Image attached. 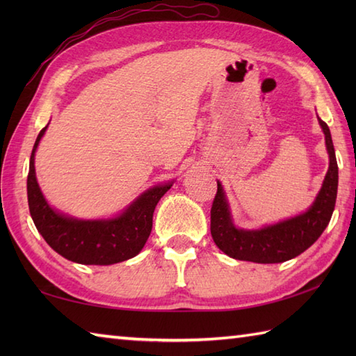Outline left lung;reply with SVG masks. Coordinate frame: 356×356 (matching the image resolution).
<instances>
[{
	"mask_svg": "<svg viewBox=\"0 0 356 356\" xmlns=\"http://www.w3.org/2000/svg\"><path fill=\"white\" fill-rule=\"evenodd\" d=\"M329 154V170L312 205L305 213L259 229H243L234 223L228 197L217 180V194L211 208V236L226 255L254 263H283L311 248L327 228L335 209L338 165L327 124L318 118Z\"/></svg>",
	"mask_w": 356,
	"mask_h": 356,
	"instance_id": "left-lung-1",
	"label": "left lung"
}]
</instances>
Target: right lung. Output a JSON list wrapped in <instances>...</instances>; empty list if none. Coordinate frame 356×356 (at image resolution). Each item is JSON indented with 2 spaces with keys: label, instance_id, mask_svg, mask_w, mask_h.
Masks as SVG:
<instances>
[{
  "label": "right lung",
  "instance_id": "add662e5",
  "mask_svg": "<svg viewBox=\"0 0 356 356\" xmlns=\"http://www.w3.org/2000/svg\"><path fill=\"white\" fill-rule=\"evenodd\" d=\"M45 125L38 134L29 163L27 199L32 220L49 246L64 259L79 264L108 266L138 255L153 228L154 208L172 182L154 185L110 218H78L59 213L45 200L35 172V153Z\"/></svg>",
  "mask_w": 356,
  "mask_h": 356
}]
</instances>
